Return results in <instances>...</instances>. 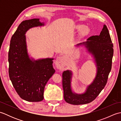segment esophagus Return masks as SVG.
I'll list each match as a JSON object with an SVG mask.
<instances>
[{
	"mask_svg": "<svg viewBox=\"0 0 121 121\" xmlns=\"http://www.w3.org/2000/svg\"><path fill=\"white\" fill-rule=\"evenodd\" d=\"M56 65L58 69L60 70H63L64 69V66L65 65V56H62L57 57L56 61Z\"/></svg>",
	"mask_w": 121,
	"mask_h": 121,
	"instance_id": "1",
	"label": "esophagus"
}]
</instances>
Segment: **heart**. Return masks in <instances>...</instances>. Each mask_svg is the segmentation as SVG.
I'll use <instances>...</instances> for the list:
<instances>
[{
    "mask_svg": "<svg viewBox=\"0 0 121 121\" xmlns=\"http://www.w3.org/2000/svg\"><path fill=\"white\" fill-rule=\"evenodd\" d=\"M75 29L78 31H81V35L82 36H85L88 34L89 32V29L88 27L85 26L84 24H78L76 25Z\"/></svg>",
    "mask_w": 121,
    "mask_h": 121,
    "instance_id": "obj_1",
    "label": "heart"
}]
</instances>
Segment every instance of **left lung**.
Here are the masks:
<instances>
[{
    "label": "left lung",
    "instance_id": "8db88e82",
    "mask_svg": "<svg viewBox=\"0 0 121 121\" xmlns=\"http://www.w3.org/2000/svg\"><path fill=\"white\" fill-rule=\"evenodd\" d=\"M75 46L85 48L86 52L91 55L96 67V76L91 83L87 85L84 92L78 94L73 91L72 86L73 72L69 70L64 71L62 74L64 98L70 104H84L96 99L106 86L111 70L113 45L108 29L104 24L99 36H92L86 42Z\"/></svg>",
    "mask_w": 121,
    "mask_h": 121
}]
</instances>
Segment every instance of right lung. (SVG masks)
<instances>
[{"label": "right lung", "mask_w": 121, "mask_h": 121, "mask_svg": "<svg viewBox=\"0 0 121 121\" xmlns=\"http://www.w3.org/2000/svg\"><path fill=\"white\" fill-rule=\"evenodd\" d=\"M45 25L39 19L25 20L19 25L10 40V79L19 96L30 102L42 101L46 85L55 72L53 58L35 60L28 52L26 33L33 27Z\"/></svg>", "instance_id": "add662e5"}]
</instances>
